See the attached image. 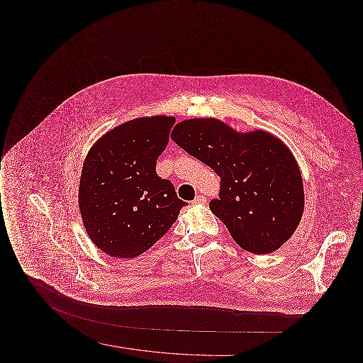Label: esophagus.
Listing matches in <instances>:
<instances>
[{"instance_id": "34e87169", "label": "esophagus", "mask_w": 363, "mask_h": 363, "mask_svg": "<svg viewBox=\"0 0 363 363\" xmlns=\"http://www.w3.org/2000/svg\"><path fill=\"white\" fill-rule=\"evenodd\" d=\"M191 203L193 204H204V203H207V197L203 196V194H199V196L194 197V200Z\"/></svg>"}]
</instances>
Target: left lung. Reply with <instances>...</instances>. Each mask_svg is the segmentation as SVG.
Listing matches in <instances>:
<instances>
[{
    "label": "left lung",
    "instance_id": "left-lung-1",
    "mask_svg": "<svg viewBox=\"0 0 363 363\" xmlns=\"http://www.w3.org/2000/svg\"><path fill=\"white\" fill-rule=\"evenodd\" d=\"M172 140L220 177L219 199L209 208L242 249L268 255L293 235L305 196L299 167L283 141L264 130L238 133L215 118L179 122Z\"/></svg>",
    "mask_w": 363,
    "mask_h": 363
}]
</instances>
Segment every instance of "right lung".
Segmentation results:
<instances>
[{
	"label": "right lung",
	"mask_w": 363,
	"mask_h": 363,
	"mask_svg": "<svg viewBox=\"0 0 363 363\" xmlns=\"http://www.w3.org/2000/svg\"><path fill=\"white\" fill-rule=\"evenodd\" d=\"M173 117L125 122L99 138L86 155L79 208L88 237L116 259L147 252L175 223L185 201L156 174Z\"/></svg>",
	"instance_id": "right-lung-1"
}]
</instances>
